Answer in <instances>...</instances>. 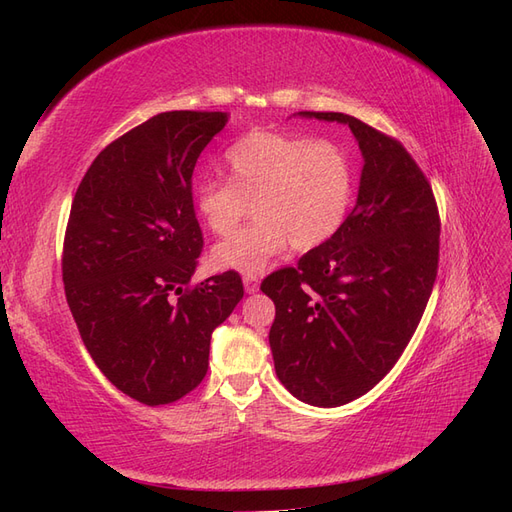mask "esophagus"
<instances>
[{
    "instance_id": "esophagus-1",
    "label": "esophagus",
    "mask_w": 512,
    "mask_h": 512,
    "mask_svg": "<svg viewBox=\"0 0 512 512\" xmlns=\"http://www.w3.org/2000/svg\"><path fill=\"white\" fill-rule=\"evenodd\" d=\"M243 286H245V292H247V294H254V292H258V286H260L258 275H254V273H247V275H243Z\"/></svg>"
}]
</instances>
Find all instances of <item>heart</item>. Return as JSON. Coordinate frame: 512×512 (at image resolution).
<instances>
[{"instance_id":"heart-1","label":"heart","mask_w":512,"mask_h":512,"mask_svg":"<svg viewBox=\"0 0 512 512\" xmlns=\"http://www.w3.org/2000/svg\"><path fill=\"white\" fill-rule=\"evenodd\" d=\"M228 179L209 177L194 188L200 222L215 237L239 228L254 203L258 220L215 245V269L262 273L292 243L314 250L344 226L354 198V164L344 145L269 130H252L232 143Z\"/></svg>"}]
</instances>
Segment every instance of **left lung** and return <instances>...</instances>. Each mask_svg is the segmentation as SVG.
Returning <instances> with one entry per match:
<instances>
[{
    "label": "left lung",
    "instance_id": "left-lung-1",
    "mask_svg": "<svg viewBox=\"0 0 512 512\" xmlns=\"http://www.w3.org/2000/svg\"><path fill=\"white\" fill-rule=\"evenodd\" d=\"M301 117L346 123L363 153L356 205L327 243L260 290L275 303V374L309 406L365 395L406 350L438 275L440 215L423 170L395 138L344 113Z\"/></svg>",
    "mask_w": 512,
    "mask_h": 512
}]
</instances>
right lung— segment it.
I'll list each match as a JSON object with an SVG mask.
<instances>
[{"mask_svg":"<svg viewBox=\"0 0 512 512\" xmlns=\"http://www.w3.org/2000/svg\"><path fill=\"white\" fill-rule=\"evenodd\" d=\"M226 113L168 111L98 153L74 194L64 286L81 339L121 393L145 406L188 395L213 329L243 299L235 271L190 286L203 250L192 173Z\"/></svg>","mask_w":512,"mask_h":512,"instance_id":"add662e5","label":"right lung"}]
</instances>
